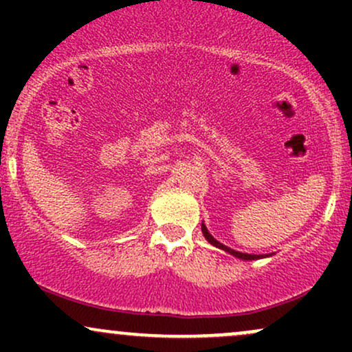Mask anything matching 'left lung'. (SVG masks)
Returning <instances> with one entry per match:
<instances>
[{"label": "left lung", "instance_id": "8db88e82", "mask_svg": "<svg viewBox=\"0 0 352 352\" xmlns=\"http://www.w3.org/2000/svg\"><path fill=\"white\" fill-rule=\"evenodd\" d=\"M201 233H204V236L207 238V241L210 245L217 246V248L223 250V252H227L230 254H233L235 258H240V260H245V261H252V260H260V258H266V256H272V254H250V253H241V252H236V250L233 248H228L227 245L220 243V241L215 240L212 235H210V232L207 230V227H205V223L201 221Z\"/></svg>", "mask_w": 352, "mask_h": 352}]
</instances>
